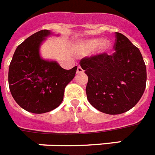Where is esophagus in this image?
Here are the masks:
<instances>
[{"label":"esophagus","instance_id":"obj_1","mask_svg":"<svg viewBox=\"0 0 155 155\" xmlns=\"http://www.w3.org/2000/svg\"><path fill=\"white\" fill-rule=\"evenodd\" d=\"M84 72V70H82V68L81 66H78V69H77V74H82Z\"/></svg>","mask_w":155,"mask_h":155}]
</instances>
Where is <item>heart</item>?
<instances>
[{"instance_id":"obj_1","label":"heart","mask_w":155,"mask_h":155,"mask_svg":"<svg viewBox=\"0 0 155 155\" xmlns=\"http://www.w3.org/2000/svg\"><path fill=\"white\" fill-rule=\"evenodd\" d=\"M98 45H99L98 50L100 53H106L110 48V43L109 41L104 40L101 41L100 39H97V38L86 41L81 44V48L84 52H87L88 53V52L94 50Z\"/></svg>"}]
</instances>
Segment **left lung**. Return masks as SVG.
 <instances>
[{
	"instance_id": "1",
	"label": "left lung",
	"mask_w": 155,
	"mask_h": 155,
	"mask_svg": "<svg viewBox=\"0 0 155 155\" xmlns=\"http://www.w3.org/2000/svg\"><path fill=\"white\" fill-rule=\"evenodd\" d=\"M115 52L85 57L80 61L88 76V101L108 114L132 109L142 97L147 84V68L140 50L120 33H115Z\"/></svg>"
}]
</instances>
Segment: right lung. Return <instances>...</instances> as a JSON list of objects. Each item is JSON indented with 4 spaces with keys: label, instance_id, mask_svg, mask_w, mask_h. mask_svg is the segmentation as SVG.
Returning a JSON list of instances; mask_svg holds the SVG:
<instances>
[{
    "label": "right lung",
    "instance_id": "right-lung-1",
    "mask_svg": "<svg viewBox=\"0 0 155 155\" xmlns=\"http://www.w3.org/2000/svg\"><path fill=\"white\" fill-rule=\"evenodd\" d=\"M50 34L43 29L26 38L15 50L8 69L11 94L21 108L33 114L49 112L61 103L65 86L78 69L64 70L56 61L41 58L39 47Z\"/></svg>",
    "mask_w": 155,
    "mask_h": 155
}]
</instances>
